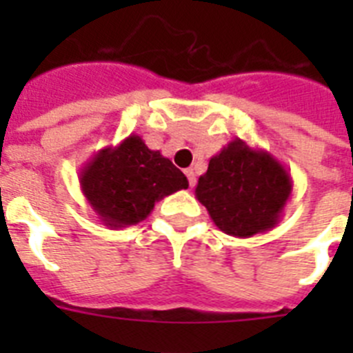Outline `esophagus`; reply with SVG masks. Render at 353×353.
<instances>
[{"mask_svg": "<svg viewBox=\"0 0 353 353\" xmlns=\"http://www.w3.org/2000/svg\"><path fill=\"white\" fill-rule=\"evenodd\" d=\"M185 176L189 179V185L194 187L196 185V173L192 168H189V170H185Z\"/></svg>", "mask_w": 353, "mask_h": 353, "instance_id": "1", "label": "esophagus"}]
</instances>
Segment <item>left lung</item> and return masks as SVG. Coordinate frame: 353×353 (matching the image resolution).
Segmentation results:
<instances>
[{"label": "left lung", "mask_w": 353, "mask_h": 353, "mask_svg": "<svg viewBox=\"0 0 353 353\" xmlns=\"http://www.w3.org/2000/svg\"><path fill=\"white\" fill-rule=\"evenodd\" d=\"M292 189V174L272 154L235 138L210 159L194 194L221 232L249 239L279 223Z\"/></svg>", "instance_id": "8db88e82"}]
</instances>
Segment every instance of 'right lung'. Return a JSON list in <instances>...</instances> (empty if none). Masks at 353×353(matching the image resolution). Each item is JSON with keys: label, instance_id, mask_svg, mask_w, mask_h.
I'll return each mask as SVG.
<instances>
[{"label": "right lung", "instance_id": "add662e5", "mask_svg": "<svg viewBox=\"0 0 353 353\" xmlns=\"http://www.w3.org/2000/svg\"><path fill=\"white\" fill-rule=\"evenodd\" d=\"M79 185L97 219L118 230L145 221L157 201L187 189L189 182L170 159L130 134L81 168Z\"/></svg>", "mask_w": 353, "mask_h": 353}]
</instances>
